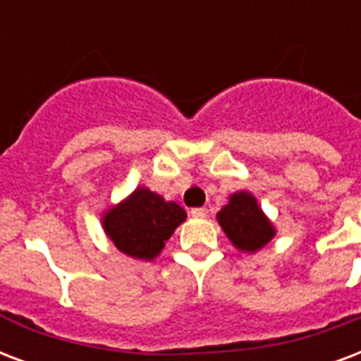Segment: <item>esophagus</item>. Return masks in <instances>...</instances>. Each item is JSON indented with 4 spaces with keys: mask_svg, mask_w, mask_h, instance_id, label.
<instances>
[{
    "mask_svg": "<svg viewBox=\"0 0 361 361\" xmlns=\"http://www.w3.org/2000/svg\"><path fill=\"white\" fill-rule=\"evenodd\" d=\"M191 216L192 217H206L208 216V210H206V208H191Z\"/></svg>",
    "mask_w": 361,
    "mask_h": 361,
    "instance_id": "34e87169",
    "label": "esophagus"
}]
</instances>
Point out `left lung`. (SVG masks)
Wrapping results in <instances>:
<instances>
[{
  "label": "left lung",
  "mask_w": 361,
  "mask_h": 361,
  "mask_svg": "<svg viewBox=\"0 0 361 361\" xmlns=\"http://www.w3.org/2000/svg\"><path fill=\"white\" fill-rule=\"evenodd\" d=\"M217 221L233 246L247 254L261 250L276 235L255 197L247 191L233 192L229 202L217 212Z\"/></svg>",
  "instance_id": "obj_1"
}]
</instances>
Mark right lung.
<instances>
[{"instance_id": "add662e5", "label": "right lung", "mask_w": 361, "mask_h": 361, "mask_svg": "<svg viewBox=\"0 0 361 361\" xmlns=\"http://www.w3.org/2000/svg\"><path fill=\"white\" fill-rule=\"evenodd\" d=\"M185 210L176 202H166L147 187H137L102 216V225L117 250L134 259L151 261L161 254L178 225L185 221Z\"/></svg>"}]
</instances>
